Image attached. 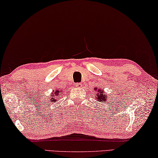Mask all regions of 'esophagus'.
I'll return each mask as SVG.
<instances>
[{"label":"esophagus","instance_id":"1","mask_svg":"<svg viewBox=\"0 0 158 158\" xmlns=\"http://www.w3.org/2000/svg\"><path fill=\"white\" fill-rule=\"evenodd\" d=\"M76 87H77V88H81V84H80V83H77V84H76Z\"/></svg>","mask_w":158,"mask_h":158}]
</instances>
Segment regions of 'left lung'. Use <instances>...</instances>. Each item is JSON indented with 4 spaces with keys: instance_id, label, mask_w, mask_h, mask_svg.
I'll return each mask as SVG.
<instances>
[{
    "instance_id": "1",
    "label": "left lung",
    "mask_w": 158,
    "mask_h": 158,
    "mask_svg": "<svg viewBox=\"0 0 158 158\" xmlns=\"http://www.w3.org/2000/svg\"><path fill=\"white\" fill-rule=\"evenodd\" d=\"M94 90L96 91V95H95V98H96V101L98 102H101L104 103L107 101V96L106 93L104 92V91L101 89H98L97 87L96 88H94Z\"/></svg>"
}]
</instances>
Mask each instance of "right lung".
I'll return each mask as SVG.
<instances>
[{
    "label": "right lung",
    "instance_id": "add662e5",
    "mask_svg": "<svg viewBox=\"0 0 158 158\" xmlns=\"http://www.w3.org/2000/svg\"><path fill=\"white\" fill-rule=\"evenodd\" d=\"M62 90H56V91H52L51 93V98H50V101L55 102L56 101H57V98L58 96H61L62 95Z\"/></svg>",
    "mask_w": 158,
    "mask_h": 158
}]
</instances>
